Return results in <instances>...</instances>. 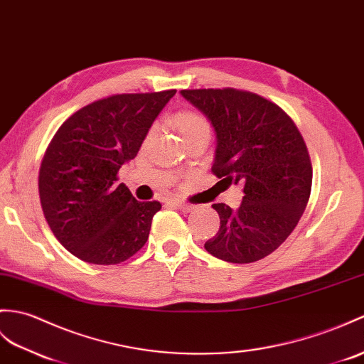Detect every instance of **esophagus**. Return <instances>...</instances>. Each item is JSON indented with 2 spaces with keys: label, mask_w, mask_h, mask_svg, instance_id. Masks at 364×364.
I'll use <instances>...</instances> for the list:
<instances>
[{
  "label": "esophagus",
  "mask_w": 364,
  "mask_h": 364,
  "mask_svg": "<svg viewBox=\"0 0 364 364\" xmlns=\"http://www.w3.org/2000/svg\"><path fill=\"white\" fill-rule=\"evenodd\" d=\"M171 203L172 206H175V208H178V209H181V210H192L193 209V205H191V203H186V201H181V200H176V198H173V200H171L168 201Z\"/></svg>",
  "instance_id": "obj_1"
}]
</instances>
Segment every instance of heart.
Returning a JSON list of instances; mask_svg holds the SVG:
<instances>
[{"label":"heart","instance_id":"heart-1","mask_svg":"<svg viewBox=\"0 0 364 364\" xmlns=\"http://www.w3.org/2000/svg\"><path fill=\"white\" fill-rule=\"evenodd\" d=\"M172 122L176 127V130L180 132L184 141H188L193 136H197L200 133H208L210 132V124L197 109H180L176 112L172 117ZM155 133V129L151 127L147 133V138H151Z\"/></svg>","mask_w":364,"mask_h":364}]
</instances>
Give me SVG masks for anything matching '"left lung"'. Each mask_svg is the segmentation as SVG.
<instances>
[{"mask_svg":"<svg viewBox=\"0 0 364 364\" xmlns=\"http://www.w3.org/2000/svg\"><path fill=\"white\" fill-rule=\"evenodd\" d=\"M205 113L217 133L213 173L242 184L243 200L232 210L213 208L220 228L205 248L232 264L272 255L296 228L311 191L310 155L296 124L284 109L256 92L237 88L181 90Z\"/></svg>","mask_w":364,"mask_h":364,"instance_id":"8db88e82","label":"left lung"}]
</instances>
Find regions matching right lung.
I'll use <instances>...</instances> for the list:
<instances>
[{"label": "right lung", "instance_id": "obj_1", "mask_svg": "<svg viewBox=\"0 0 364 364\" xmlns=\"http://www.w3.org/2000/svg\"><path fill=\"white\" fill-rule=\"evenodd\" d=\"M176 90L113 95L77 109L41 159L38 193L50 231L83 262L114 265L146 245L159 201H138L117 172L138 155Z\"/></svg>", "mask_w": 364, "mask_h": 364}]
</instances>
